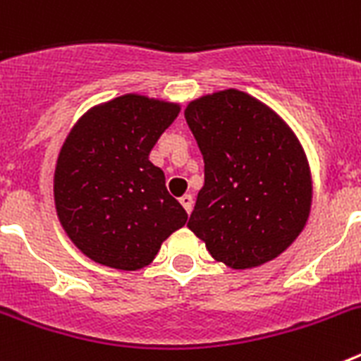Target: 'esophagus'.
<instances>
[{
	"mask_svg": "<svg viewBox=\"0 0 361 361\" xmlns=\"http://www.w3.org/2000/svg\"><path fill=\"white\" fill-rule=\"evenodd\" d=\"M180 204H183V208L186 209L188 215H190L191 209H193V197H191V195L180 197Z\"/></svg>",
	"mask_w": 361,
	"mask_h": 361,
	"instance_id": "obj_1",
	"label": "esophagus"
}]
</instances>
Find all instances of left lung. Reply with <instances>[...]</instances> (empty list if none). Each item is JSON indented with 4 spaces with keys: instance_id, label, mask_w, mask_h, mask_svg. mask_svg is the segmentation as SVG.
<instances>
[{
    "instance_id": "8db88e82",
    "label": "left lung",
    "mask_w": 361,
    "mask_h": 361,
    "mask_svg": "<svg viewBox=\"0 0 361 361\" xmlns=\"http://www.w3.org/2000/svg\"><path fill=\"white\" fill-rule=\"evenodd\" d=\"M184 117L204 159L188 228L233 269L279 257L311 209V173L295 133L271 108L233 88L191 101Z\"/></svg>"
}]
</instances>
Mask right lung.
<instances>
[{
    "mask_svg": "<svg viewBox=\"0 0 361 361\" xmlns=\"http://www.w3.org/2000/svg\"><path fill=\"white\" fill-rule=\"evenodd\" d=\"M178 104L126 94L92 108L66 137L54 175L57 216L94 262L135 271L148 266L188 213L148 161Z\"/></svg>",
    "mask_w": 361,
    "mask_h": 361,
    "instance_id": "add662e5",
    "label": "right lung"
}]
</instances>
